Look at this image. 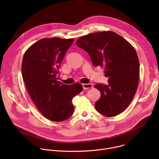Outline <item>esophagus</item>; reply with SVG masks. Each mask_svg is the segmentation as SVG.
Masks as SVG:
<instances>
[{"label":"esophagus","mask_w":159,"mask_h":159,"mask_svg":"<svg viewBox=\"0 0 159 159\" xmlns=\"http://www.w3.org/2000/svg\"><path fill=\"white\" fill-rule=\"evenodd\" d=\"M82 87L84 89H88L93 87V84H83Z\"/></svg>","instance_id":"1"}]
</instances>
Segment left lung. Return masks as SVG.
I'll list each match as a JSON object with an SVG mask.
<instances>
[{"label":"left lung","mask_w":159,"mask_h":159,"mask_svg":"<svg viewBox=\"0 0 159 159\" xmlns=\"http://www.w3.org/2000/svg\"><path fill=\"white\" fill-rule=\"evenodd\" d=\"M75 44L89 53L94 66L104 68L108 77V85H94L101 93L96 111L106 117L118 115L132 101L139 85L140 63L134 47L110 31L83 36Z\"/></svg>","instance_id":"left-lung-1"}]
</instances>
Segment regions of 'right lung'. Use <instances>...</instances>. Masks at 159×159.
<instances>
[{
	"mask_svg": "<svg viewBox=\"0 0 159 159\" xmlns=\"http://www.w3.org/2000/svg\"><path fill=\"white\" fill-rule=\"evenodd\" d=\"M74 38H43L26 51L22 75L30 96L43 116L62 121L73 114L72 99L82 91L81 84L66 85L58 81L60 64Z\"/></svg>",
	"mask_w": 159,
	"mask_h": 159,
	"instance_id": "add662e5",
	"label": "right lung"
}]
</instances>
